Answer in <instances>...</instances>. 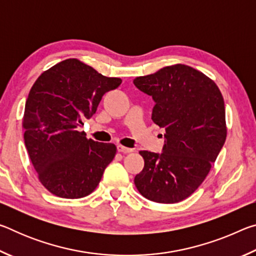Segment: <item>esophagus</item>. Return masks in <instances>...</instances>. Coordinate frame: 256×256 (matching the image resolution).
Segmentation results:
<instances>
[{
  "instance_id": "34e87169",
  "label": "esophagus",
  "mask_w": 256,
  "mask_h": 256,
  "mask_svg": "<svg viewBox=\"0 0 256 256\" xmlns=\"http://www.w3.org/2000/svg\"><path fill=\"white\" fill-rule=\"evenodd\" d=\"M118 152H122V154H130V152H132L133 149L126 148V146H123L118 144Z\"/></svg>"
}]
</instances>
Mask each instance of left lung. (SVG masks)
<instances>
[{"mask_svg": "<svg viewBox=\"0 0 256 256\" xmlns=\"http://www.w3.org/2000/svg\"><path fill=\"white\" fill-rule=\"evenodd\" d=\"M133 84L152 97L151 118L166 131L162 154L140 151L144 167L134 184L148 200L183 201L206 180L226 141L222 94L210 78L184 64L138 76Z\"/></svg>", "mask_w": 256, "mask_h": 256, "instance_id": "left-lung-1", "label": "left lung"}]
</instances>
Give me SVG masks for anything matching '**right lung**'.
I'll return each instance as SVG.
<instances>
[{"instance_id":"add662e5","label":"right lung","mask_w":256,"mask_h":256,"mask_svg":"<svg viewBox=\"0 0 256 256\" xmlns=\"http://www.w3.org/2000/svg\"><path fill=\"white\" fill-rule=\"evenodd\" d=\"M122 84L76 58L42 73L24 106V144L40 183L56 196H89L114 159L116 146L86 138L78 128L106 92Z\"/></svg>"}]
</instances>
